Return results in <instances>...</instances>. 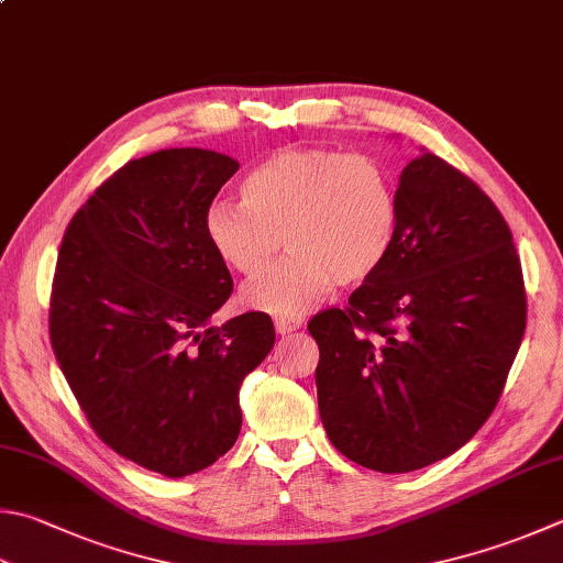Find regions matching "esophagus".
Returning a JSON list of instances; mask_svg holds the SVG:
<instances>
[{
	"instance_id": "1",
	"label": "esophagus",
	"mask_w": 563,
	"mask_h": 563,
	"mask_svg": "<svg viewBox=\"0 0 563 563\" xmlns=\"http://www.w3.org/2000/svg\"><path fill=\"white\" fill-rule=\"evenodd\" d=\"M301 318L299 316H277L274 318V325H277V333L279 335H289L294 331H299L301 328Z\"/></svg>"
}]
</instances>
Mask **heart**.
<instances>
[{"instance_id":"heart-1","label":"heart","mask_w":563,"mask_h":563,"mask_svg":"<svg viewBox=\"0 0 563 563\" xmlns=\"http://www.w3.org/2000/svg\"><path fill=\"white\" fill-rule=\"evenodd\" d=\"M242 203L216 200L203 216L208 245L247 284L252 309L294 316L333 284L373 279L395 247L399 198L389 168L373 154L289 146L264 158L240 186Z\"/></svg>"}]
</instances>
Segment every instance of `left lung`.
Instances as JSON below:
<instances>
[{
	"label": "left lung",
	"mask_w": 563,
	"mask_h": 563,
	"mask_svg": "<svg viewBox=\"0 0 563 563\" xmlns=\"http://www.w3.org/2000/svg\"><path fill=\"white\" fill-rule=\"evenodd\" d=\"M395 247L345 309L309 321L333 446L377 473L459 451L500 401L527 325L512 232L481 186L421 150L399 176Z\"/></svg>",
	"instance_id": "left-lung-1"
}]
</instances>
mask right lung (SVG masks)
<instances>
[{"instance_id": "add662e5", "label": "right lung", "mask_w": 563, "mask_h": 563, "mask_svg": "<svg viewBox=\"0 0 563 563\" xmlns=\"http://www.w3.org/2000/svg\"><path fill=\"white\" fill-rule=\"evenodd\" d=\"M238 168L208 150L132 158L58 250L48 333L63 375L104 446L166 478L235 446L240 385L277 338L262 311L210 325L232 277L203 216Z\"/></svg>"}]
</instances>
